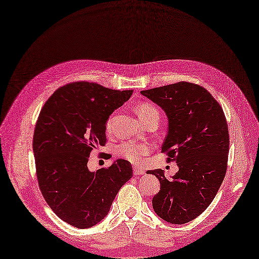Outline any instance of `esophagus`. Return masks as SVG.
I'll return each mask as SVG.
<instances>
[{
  "instance_id": "esophagus-1",
  "label": "esophagus",
  "mask_w": 259,
  "mask_h": 259,
  "mask_svg": "<svg viewBox=\"0 0 259 259\" xmlns=\"http://www.w3.org/2000/svg\"><path fill=\"white\" fill-rule=\"evenodd\" d=\"M134 174L135 175H145V170L140 168V167H137V166H134Z\"/></svg>"
}]
</instances>
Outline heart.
<instances>
[{
    "label": "heart",
    "mask_w": 259,
    "mask_h": 259,
    "mask_svg": "<svg viewBox=\"0 0 259 259\" xmlns=\"http://www.w3.org/2000/svg\"><path fill=\"white\" fill-rule=\"evenodd\" d=\"M137 113H138L140 120H144L145 118L149 117L152 113H159L158 110L151 106L149 103H141L140 106L137 108ZM111 125V120L108 121L107 128L109 129ZM150 151V145L145 141H129L124 142V144L119 147V153L126 160L131 162H140L141 159L146 155H148Z\"/></svg>",
    "instance_id": "1"
}]
</instances>
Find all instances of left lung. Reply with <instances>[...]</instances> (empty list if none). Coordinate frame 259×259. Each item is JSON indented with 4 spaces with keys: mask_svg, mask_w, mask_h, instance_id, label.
Segmentation results:
<instances>
[{
    "mask_svg": "<svg viewBox=\"0 0 259 259\" xmlns=\"http://www.w3.org/2000/svg\"><path fill=\"white\" fill-rule=\"evenodd\" d=\"M160 107L168 119L161 150L175 160L178 172L170 179L161 169L149 170L160 190L153 210L170 224L197 218L210 205L227 170L229 135L222 107L205 88L189 82L140 92Z\"/></svg>",
    "mask_w": 259,
    "mask_h": 259,
    "instance_id": "1",
    "label": "left lung"
}]
</instances>
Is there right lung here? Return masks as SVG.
Segmentation results:
<instances>
[{
	"mask_svg": "<svg viewBox=\"0 0 259 259\" xmlns=\"http://www.w3.org/2000/svg\"><path fill=\"white\" fill-rule=\"evenodd\" d=\"M133 90H112L81 81L58 89L43 106L33 136L38 186L63 222L84 229L107 216L112 201L133 177L128 160L91 172L90 152L104 146L108 119Z\"/></svg>",
	"mask_w": 259,
	"mask_h": 259,
	"instance_id": "right-lung-1",
	"label": "right lung"
}]
</instances>
